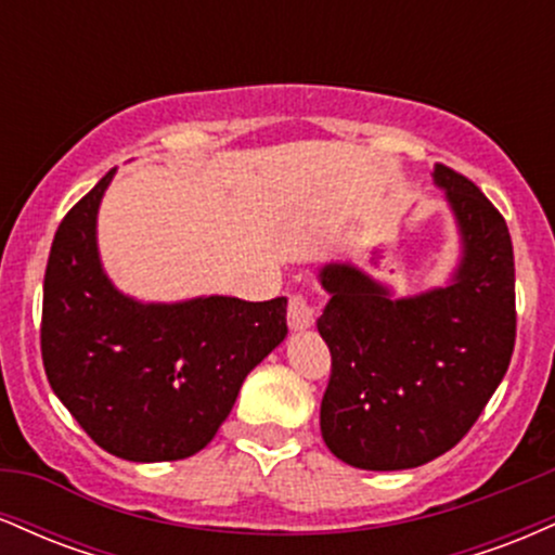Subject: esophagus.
Wrapping results in <instances>:
<instances>
[{
    "instance_id": "esophagus-1",
    "label": "esophagus",
    "mask_w": 555,
    "mask_h": 555,
    "mask_svg": "<svg viewBox=\"0 0 555 555\" xmlns=\"http://www.w3.org/2000/svg\"><path fill=\"white\" fill-rule=\"evenodd\" d=\"M286 323L292 331H305L315 323V308L305 295H289V305H286Z\"/></svg>"
}]
</instances>
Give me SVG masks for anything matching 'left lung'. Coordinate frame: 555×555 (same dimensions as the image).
<instances>
[{
  "instance_id": "8db88e82",
  "label": "left lung",
  "mask_w": 555,
  "mask_h": 555,
  "mask_svg": "<svg viewBox=\"0 0 555 555\" xmlns=\"http://www.w3.org/2000/svg\"><path fill=\"white\" fill-rule=\"evenodd\" d=\"M460 224L454 282L391 299L347 263H328L318 331L331 349L323 441L360 469H410L454 449L508 371L517 339L514 247L499 208L446 164L433 167Z\"/></svg>"
}]
</instances>
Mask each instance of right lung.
<instances>
[{
    "mask_svg": "<svg viewBox=\"0 0 555 555\" xmlns=\"http://www.w3.org/2000/svg\"><path fill=\"white\" fill-rule=\"evenodd\" d=\"M106 171L56 229L43 276L41 358L80 428L130 462L188 460L211 443L245 375L286 336V299L143 305L114 289L95 250Z\"/></svg>",
    "mask_w": 555,
    "mask_h": 555,
    "instance_id": "obj_1",
    "label": "right lung"
}]
</instances>
